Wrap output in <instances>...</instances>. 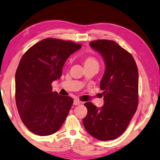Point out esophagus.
<instances>
[{
	"label": "esophagus",
	"instance_id": "esophagus-1",
	"mask_svg": "<svg viewBox=\"0 0 160 160\" xmlns=\"http://www.w3.org/2000/svg\"><path fill=\"white\" fill-rule=\"evenodd\" d=\"M81 103H82V102H81L79 99H76L73 100V105H79Z\"/></svg>",
	"mask_w": 160,
	"mask_h": 160
}]
</instances>
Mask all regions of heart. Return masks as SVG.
<instances>
[{
	"instance_id": "b5f03b06",
	"label": "heart",
	"mask_w": 160,
	"mask_h": 160,
	"mask_svg": "<svg viewBox=\"0 0 160 160\" xmlns=\"http://www.w3.org/2000/svg\"><path fill=\"white\" fill-rule=\"evenodd\" d=\"M93 64H98L97 61H96V59L93 57H86L84 59V66H90V65H93Z\"/></svg>"
}]
</instances>
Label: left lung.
I'll list each match as a JSON object with an SVG mask.
<instances>
[{
	"label": "left lung",
	"mask_w": 160,
	"mask_h": 160,
	"mask_svg": "<svg viewBox=\"0 0 160 160\" xmlns=\"http://www.w3.org/2000/svg\"><path fill=\"white\" fill-rule=\"evenodd\" d=\"M100 53L105 71L100 82L104 105L97 108L86 102L87 115L83 124L90 135L100 141L113 140L121 135L135 114L138 102V73L132 55L112 40L89 43Z\"/></svg>",
	"instance_id": "obj_1"
}]
</instances>
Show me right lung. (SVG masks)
<instances>
[{
  "label": "right lung",
  "instance_id": "add662e5",
  "mask_svg": "<svg viewBox=\"0 0 160 160\" xmlns=\"http://www.w3.org/2000/svg\"><path fill=\"white\" fill-rule=\"evenodd\" d=\"M82 48L80 44L46 38L24 53L15 76V97L23 123L36 135L49 136L59 130L68 116L73 99L52 92L65 62Z\"/></svg>",
  "mask_w": 160,
  "mask_h": 160
}]
</instances>
